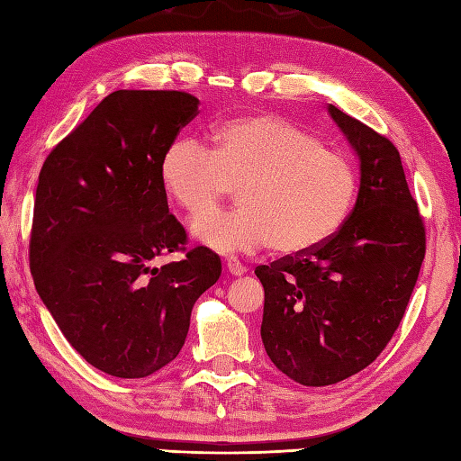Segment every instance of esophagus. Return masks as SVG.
Masks as SVG:
<instances>
[{
  "instance_id": "obj_1",
  "label": "esophagus",
  "mask_w": 461,
  "mask_h": 461,
  "mask_svg": "<svg viewBox=\"0 0 461 461\" xmlns=\"http://www.w3.org/2000/svg\"><path fill=\"white\" fill-rule=\"evenodd\" d=\"M225 267H228V271L231 273V276H236V277H241L243 273H246V267H243L241 263L236 261V259H228V263H225Z\"/></svg>"
}]
</instances>
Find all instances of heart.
<instances>
[{"label":"heart","mask_w":461,"mask_h":461,"mask_svg":"<svg viewBox=\"0 0 461 461\" xmlns=\"http://www.w3.org/2000/svg\"><path fill=\"white\" fill-rule=\"evenodd\" d=\"M158 178L190 218L239 190L242 208L192 223V238L223 256L271 246L299 258L337 236L358 198V176L317 134L277 114H241L213 126L210 149L190 139L162 152Z\"/></svg>","instance_id":"obj_1"}]
</instances>
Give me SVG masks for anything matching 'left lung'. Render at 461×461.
I'll return each mask as SVG.
<instances>
[{
	"label": "left lung",
	"instance_id": "8db88e82",
	"mask_svg": "<svg viewBox=\"0 0 461 461\" xmlns=\"http://www.w3.org/2000/svg\"><path fill=\"white\" fill-rule=\"evenodd\" d=\"M329 114L360 162L355 210L325 246L256 269L266 291L263 347L303 386L337 384L384 350L426 253L396 146L337 106Z\"/></svg>",
	"mask_w": 461,
	"mask_h": 461
}]
</instances>
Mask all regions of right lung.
<instances>
[{
	"label": "right lung",
	"instance_id": "add662e5",
	"mask_svg": "<svg viewBox=\"0 0 461 461\" xmlns=\"http://www.w3.org/2000/svg\"><path fill=\"white\" fill-rule=\"evenodd\" d=\"M198 104L182 91H114L39 174L35 289L71 347L116 378L150 376L178 357L194 303L220 279L208 248L152 266L185 243L158 164Z\"/></svg>",
	"mask_w": 461,
	"mask_h": 461
}]
</instances>
